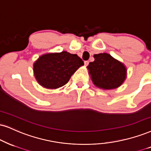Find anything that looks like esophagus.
I'll list each match as a JSON object with an SVG mask.
<instances>
[{
    "label": "esophagus",
    "instance_id": "esophagus-1",
    "mask_svg": "<svg viewBox=\"0 0 151 151\" xmlns=\"http://www.w3.org/2000/svg\"><path fill=\"white\" fill-rule=\"evenodd\" d=\"M84 64H85V65H86V66H87L89 64V62L88 61V60H86V61H85V62H84Z\"/></svg>",
    "mask_w": 151,
    "mask_h": 151
}]
</instances>
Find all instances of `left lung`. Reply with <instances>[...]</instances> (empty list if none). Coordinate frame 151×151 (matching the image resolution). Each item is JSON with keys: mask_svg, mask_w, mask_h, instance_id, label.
Listing matches in <instances>:
<instances>
[{"mask_svg": "<svg viewBox=\"0 0 151 151\" xmlns=\"http://www.w3.org/2000/svg\"><path fill=\"white\" fill-rule=\"evenodd\" d=\"M95 60L87 66L93 83L102 89H113L120 86L126 77L124 65L108 53L94 55Z\"/></svg>", "mask_w": 151, "mask_h": 151, "instance_id": "left-lung-1", "label": "left lung"}]
</instances>
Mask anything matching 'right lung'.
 Here are the masks:
<instances>
[{
  "mask_svg": "<svg viewBox=\"0 0 151 151\" xmlns=\"http://www.w3.org/2000/svg\"><path fill=\"white\" fill-rule=\"evenodd\" d=\"M83 61L77 54L67 51L47 53L36 60L33 65L35 79L47 88H58L65 85Z\"/></svg>",
  "mask_w": 151,
  "mask_h": 151,
  "instance_id": "1",
  "label": "right lung"
}]
</instances>
